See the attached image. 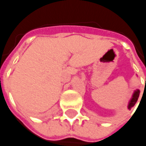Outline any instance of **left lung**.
<instances>
[{
  "label": "left lung",
  "instance_id": "8db88e82",
  "mask_svg": "<svg viewBox=\"0 0 146 146\" xmlns=\"http://www.w3.org/2000/svg\"><path fill=\"white\" fill-rule=\"evenodd\" d=\"M139 90H134V92H133V96H132V98L130 99V101L129 102V105H128V109H131L132 107L136 104V102L138 101V98H139Z\"/></svg>",
  "mask_w": 146,
  "mask_h": 146
}]
</instances>
